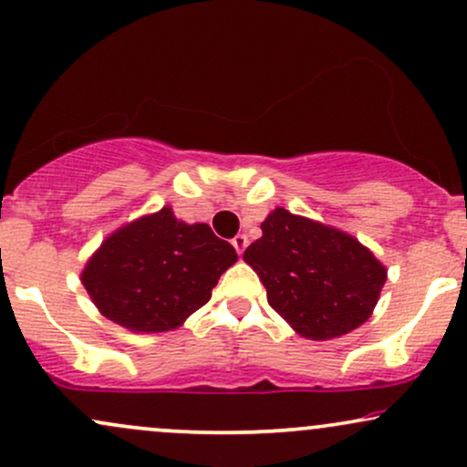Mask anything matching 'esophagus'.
Masks as SVG:
<instances>
[{
    "mask_svg": "<svg viewBox=\"0 0 467 467\" xmlns=\"http://www.w3.org/2000/svg\"><path fill=\"white\" fill-rule=\"evenodd\" d=\"M233 245L234 250H237V254L241 256L245 252V248H248V237H245V234H237V237L233 239Z\"/></svg>",
    "mask_w": 467,
    "mask_h": 467,
    "instance_id": "obj_1",
    "label": "esophagus"
}]
</instances>
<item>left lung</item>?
I'll use <instances>...</instances> for the list:
<instances>
[{
  "label": "left lung",
  "mask_w": 467,
  "mask_h": 467,
  "mask_svg": "<svg viewBox=\"0 0 467 467\" xmlns=\"http://www.w3.org/2000/svg\"><path fill=\"white\" fill-rule=\"evenodd\" d=\"M244 261L267 289V302L311 341L344 337L372 317L387 267L355 234L276 206Z\"/></svg>",
  "instance_id": "1"
}]
</instances>
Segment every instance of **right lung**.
Listing matches in <instances>:
<instances>
[{"instance_id": "add662e5", "label": "right lung", "mask_w": 467, "mask_h": 467, "mask_svg": "<svg viewBox=\"0 0 467 467\" xmlns=\"http://www.w3.org/2000/svg\"><path fill=\"white\" fill-rule=\"evenodd\" d=\"M234 263L237 252L209 223H187L162 206L112 230L88 256L80 280L104 317L151 335L187 322Z\"/></svg>"}]
</instances>
